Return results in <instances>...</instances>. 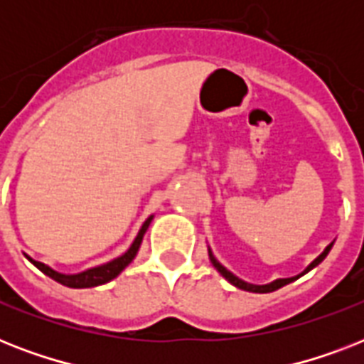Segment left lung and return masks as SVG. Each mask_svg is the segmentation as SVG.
Instances as JSON below:
<instances>
[{"mask_svg":"<svg viewBox=\"0 0 364 364\" xmlns=\"http://www.w3.org/2000/svg\"><path fill=\"white\" fill-rule=\"evenodd\" d=\"M333 243H334V242L328 243L327 247L323 249V253L319 255L317 259L311 260L310 264H308V266H306V268H304V272H300L299 276H293V277H279V279H274V282L264 283V285H255V283H247V282H243V279H240L238 276H234L232 272L227 270V268H225V266H223L221 262H219V260L215 259V255H213V251H211L210 247H208V255H210L211 264L215 266V270L219 272V274H221V276L225 277V279H227L228 283H232L234 287L242 289V291H249V293H272V291H276V289L283 287V285H287V283L294 282V279H299L300 276H304V274H308V272H310L311 268H316V266L319 264V262H323V259L327 257L328 251L333 249Z\"/></svg>","mask_w":364,"mask_h":364,"instance_id":"1","label":"left lung"}]
</instances>
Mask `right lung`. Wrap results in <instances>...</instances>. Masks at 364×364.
<instances>
[{"label":"right lung","mask_w":364,"mask_h":364,"mask_svg":"<svg viewBox=\"0 0 364 364\" xmlns=\"http://www.w3.org/2000/svg\"><path fill=\"white\" fill-rule=\"evenodd\" d=\"M153 217L154 215L147 217V221L141 225V228H139V232H137L136 240L132 242L130 247L126 249L121 257H117V259L109 260V262H104V264L94 266V268H88V270L79 272V274H64V272L54 270V268H50V266L45 264V262L33 260L30 255H26V259L30 260L31 264L36 266V268H39V270H41L45 276H48L50 279H54V282L62 283V285H65V287H71V289L98 287V285H104V283L111 282V279H115V277L119 276L122 270H124L126 266L130 264L132 260L136 259L137 251H139V245H141V242H143V236H145V232H147L149 225H151V221H153Z\"/></svg>","instance_id":"obj_1"}]
</instances>
